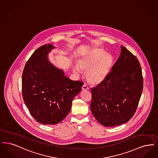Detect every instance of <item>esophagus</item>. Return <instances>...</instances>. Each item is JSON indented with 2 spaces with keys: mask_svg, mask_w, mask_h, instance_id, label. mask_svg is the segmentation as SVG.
Here are the masks:
<instances>
[{
  "mask_svg": "<svg viewBox=\"0 0 158 158\" xmlns=\"http://www.w3.org/2000/svg\"><path fill=\"white\" fill-rule=\"evenodd\" d=\"M82 90H88L89 89V87H88L86 85H85V84H84V85H82Z\"/></svg>",
  "mask_w": 158,
  "mask_h": 158,
  "instance_id": "1",
  "label": "esophagus"
}]
</instances>
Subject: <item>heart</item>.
<instances>
[{"instance_id":"heart-1","label":"heart","mask_w":158,"mask_h":158,"mask_svg":"<svg viewBox=\"0 0 158 158\" xmlns=\"http://www.w3.org/2000/svg\"><path fill=\"white\" fill-rule=\"evenodd\" d=\"M113 60L111 55L101 48H95L83 54L77 60L75 71L87 73V80L91 85L103 82L109 75Z\"/></svg>"}]
</instances>
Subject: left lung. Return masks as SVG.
Returning <instances> with one entry per match:
<instances>
[{
  "label": "left lung",
  "mask_w": 158,
  "mask_h": 158,
  "mask_svg": "<svg viewBox=\"0 0 158 158\" xmlns=\"http://www.w3.org/2000/svg\"><path fill=\"white\" fill-rule=\"evenodd\" d=\"M143 78L136 56L123 46L106 80L91 89V111L107 127L128 122L133 116L142 93Z\"/></svg>",
  "instance_id": "obj_1"
}]
</instances>
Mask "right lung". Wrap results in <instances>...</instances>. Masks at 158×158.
<instances>
[{
	"instance_id": "obj_1",
	"label": "right lung",
	"mask_w": 158,
	"mask_h": 158,
	"mask_svg": "<svg viewBox=\"0 0 158 158\" xmlns=\"http://www.w3.org/2000/svg\"><path fill=\"white\" fill-rule=\"evenodd\" d=\"M54 47L49 44L35 50L26 63L22 78L25 105L32 116L44 124L61 122L69 114L73 98L84 84L69 80L62 69L49 62L47 55Z\"/></svg>"
}]
</instances>
